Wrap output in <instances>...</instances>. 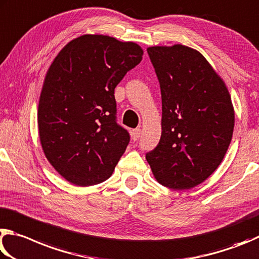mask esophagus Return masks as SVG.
I'll return each mask as SVG.
<instances>
[{
  "label": "esophagus",
  "mask_w": 259,
  "mask_h": 259,
  "mask_svg": "<svg viewBox=\"0 0 259 259\" xmlns=\"http://www.w3.org/2000/svg\"><path fill=\"white\" fill-rule=\"evenodd\" d=\"M140 137H141V128H135L132 131V139L134 140V141L139 140Z\"/></svg>",
  "instance_id": "esophagus-1"
}]
</instances>
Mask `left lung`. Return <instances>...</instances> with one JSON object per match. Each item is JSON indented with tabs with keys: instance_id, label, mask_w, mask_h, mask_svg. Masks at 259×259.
Segmentation results:
<instances>
[{
	"instance_id": "left-lung-1",
	"label": "left lung",
	"mask_w": 259,
	"mask_h": 259,
	"mask_svg": "<svg viewBox=\"0 0 259 259\" xmlns=\"http://www.w3.org/2000/svg\"><path fill=\"white\" fill-rule=\"evenodd\" d=\"M161 91V137L146 155L164 187L188 190L217 169L232 140L229 90L197 50L175 44L147 49Z\"/></svg>"
}]
</instances>
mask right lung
<instances>
[{"label":"right lung","instance_id":"right-lung-1","mask_svg":"<svg viewBox=\"0 0 259 259\" xmlns=\"http://www.w3.org/2000/svg\"><path fill=\"white\" fill-rule=\"evenodd\" d=\"M142 56L137 43L88 34L70 40L50 66L38 102L39 140L71 184L108 180L125 152L130 134L116 121L115 88Z\"/></svg>","mask_w":259,"mask_h":259}]
</instances>
